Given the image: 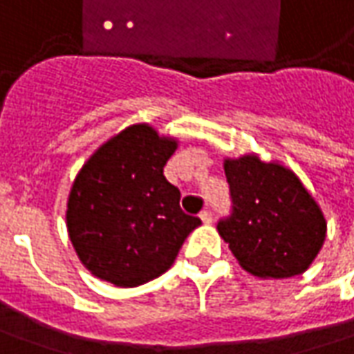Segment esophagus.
<instances>
[{
    "mask_svg": "<svg viewBox=\"0 0 354 354\" xmlns=\"http://www.w3.org/2000/svg\"><path fill=\"white\" fill-rule=\"evenodd\" d=\"M198 216H201V220H203L205 224H210V222H212V212H210V210H203Z\"/></svg>",
    "mask_w": 354,
    "mask_h": 354,
    "instance_id": "1",
    "label": "esophagus"
}]
</instances>
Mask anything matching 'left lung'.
<instances>
[{
	"label": "left lung",
	"mask_w": 354,
	"mask_h": 354,
	"mask_svg": "<svg viewBox=\"0 0 354 354\" xmlns=\"http://www.w3.org/2000/svg\"><path fill=\"white\" fill-rule=\"evenodd\" d=\"M232 214L218 232L239 265L259 279H288L312 265L326 241L322 208L302 181L277 161H224Z\"/></svg>",
	"instance_id": "1"
}]
</instances>
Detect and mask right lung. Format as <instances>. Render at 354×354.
Wrapping results in <instances>:
<instances>
[{"label":"right lung","instance_id":"right-lung-1","mask_svg":"<svg viewBox=\"0 0 354 354\" xmlns=\"http://www.w3.org/2000/svg\"><path fill=\"white\" fill-rule=\"evenodd\" d=\"M177 140L132 124L85 161L68 198L66 222L77 257L97 279L140 286L158 279L201 224L179 206L163 175Z\"/></svg>","mask_w":354,"mask_h":354}]
</instances>
